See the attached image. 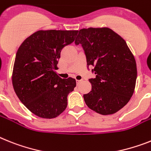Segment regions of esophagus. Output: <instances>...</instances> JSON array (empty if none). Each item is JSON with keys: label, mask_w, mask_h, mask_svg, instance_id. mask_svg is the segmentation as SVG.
Returning <instances> with one entry per match:
<instances>
[{"label": "esophagus", "mask_w": 151, "mask_h": 151, "mask_svg": "<svg viewBox=\"0 0 151 151\" xmlns=\"http://www.w3.org/2000/svg\"><path fill=\"white\" fill-rule=\"evenodd\" d=\"M81 82V80H77V84H79Z\"/></svg>", "instance_id": "34e87169"}]
</instances>
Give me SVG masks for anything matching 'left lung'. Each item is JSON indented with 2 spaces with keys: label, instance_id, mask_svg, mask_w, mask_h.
Masks as SVG:
<instances>
[{
  "label": "left lung",
  "instance_id": "1",
  "mask_svg": "<svg viewBox=\"0 0 151 151\" xmlns=\"http://www.w3.org/2000/svg\"><path fill=\"white\" fill-rule=\"evenodd\" d=\"M85 51L87 66L96 78L90 79L92 88L83 95L90 109L102 115L113 114L132 97L137 80V64L126 41L108 27L79 30L75 44Z\"/></svg>",
  "mask_w": 151,
  "mask_h": 151
}]
</instances>
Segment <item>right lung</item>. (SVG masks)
<instances>
[{"label":"right lung","mask_w":151,"mask_h":151,"mask_svg":"<svg viewBox=\"0 0 151 151\" xmlns=\"http://www.w3.org/2000/svg\"><path fill=\"white\" fill-rule=\"evenodd\" d=\"M78 32L38 30L17 50L12 73L14 90L25 107L39 117L54 118L67 107L76 80L61 79L56 70L61 50L74 41Z\"/></svg>","instance_id":"obj_1"}]
</instances>
